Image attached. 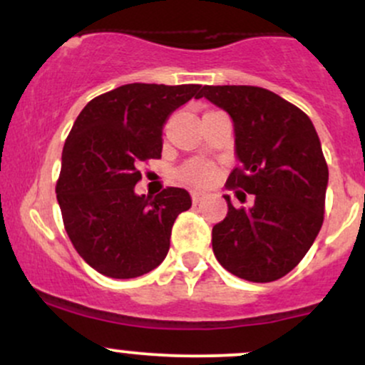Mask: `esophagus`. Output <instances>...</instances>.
Wrapping results in <instances>:
<instances>
[{
  "mask_svg": "<svg viewBox=\"0 0 365 365\" xmlns=\"http://www.w3.org/2000/svg\"><path fill=\"white\" fill-rule=\"evenodd\" d=\"M207 194L206 192H200V190H194L192 192V202L194 204H197V202H200V200L204 199V197H206Z\"/></svg>",
  "mask_w": 365,
  "mask_h": 365,
  "instance_id": "1",
  "label": "esophagus"
}]
</instances>
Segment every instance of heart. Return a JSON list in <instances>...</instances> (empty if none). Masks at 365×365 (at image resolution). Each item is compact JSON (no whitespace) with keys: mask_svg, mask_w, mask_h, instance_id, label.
I'll use <instances>...</instances> for the list:
<instances>
[{"mask_svg":"<svg viewBox=\"0 0 365 365\" xmlns=\"http://www.w3.org/2000/svg\"><path fill=\"white\" fill-rule=\"evenodd\" d=\"M182 178L188 183H194V185H206L211 182L216 175V168L211 163L202 161V159H195L190 161L182 168Z\"/></svg>","mask_w":365,"mask_h":365,"instance_id":"heart-1","label":"heart"}]
</instances>
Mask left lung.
Segmentation results:
<instances>
[{"label": "left lung", "instance_id": "1", "mask_svg": "<svg viewBox=\"0 0 365 365\" xmlns=\"http://www.w3.org/2000/svg\"><path fill=\"white\" fill-rule=\"evenodd\" d=\"M199 98L225 110L235 130L238 166L226 187L250 207H233L212 226L217 262L238 278L269 283L290 273L324 220L328 165L311 118L274 92L254 86H204Z\"/></svg>", "mask_w": 365, "mask_h": 365}]
</instances>
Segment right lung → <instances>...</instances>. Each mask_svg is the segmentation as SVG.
<instances>
[{"label": "right lung", "mask_w": 365, "mask_h": 365, "mask_svg": "<svg viewBox=\"0 0 365 365\" xmlns=\"http://www.w3.org/2000/svg\"><path fill=\"white\" fill-rule=\"evenodd\" d=\"M200 86L127 83L87 103L66 137L56 183L63 225L78 255L98 273L137 278L165 261L185 188L137 195L142 161L159 159L163 127Z\"/></svg>", "instance_id": "right-lung-1"}]
</instances>
